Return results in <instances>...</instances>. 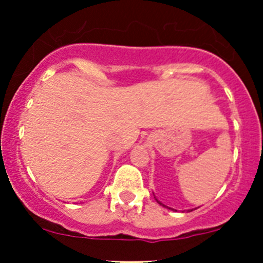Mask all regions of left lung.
<instances>
[{
  "label": "left lung",
  "mask_w": 263,
  "mask_h": 263,
  "mask_svg": "<svg viewBox=\"0 0 263 263\" xmlns=\"http://www.w3.org/2000/svg\"><path fill=\"white\" fill-rule=\"evenodd\" d=\"M156 201H158V200H156ZM158 203H160V205H161V206H164V205H163V203H161V202H160V201H158ZM165 208H166V206H165ZM168 209H169V208H168ZM188 211H190V210H188Z\"/></svg>",
  "instance_id": "left-lung-1"
}]
</instances>
